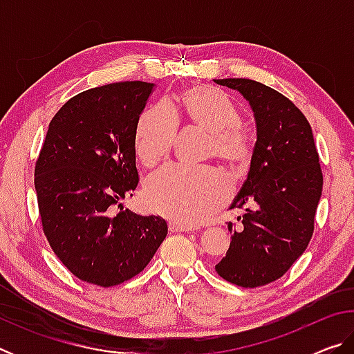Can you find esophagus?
<instances>
[{"instance_id": "esophagus-1", "label": "esophagus", "mask_w": 354, "mask_h": 354, "mask_svg": "<svg viewBox=\"0 0 354 354\" xmlns=\"http://www.w3.org/2000/svg\"><path fill=\"white\" fill-rule=\"evenodd\" d=\"M169 230L171 232H184V231H192V227L190 226H185V225H181V223H176V221H170Z\"/></svg>"}]
</instances>
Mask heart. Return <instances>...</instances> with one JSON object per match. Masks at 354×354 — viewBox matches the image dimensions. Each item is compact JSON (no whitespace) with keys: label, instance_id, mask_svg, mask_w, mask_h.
Listing matches in <instances>:
<instances>
[{"label":"heart","instance_id":"b5f03b06","mask_svg":"<svg viewBox=\"0 0 354 354\" xmlns=\"http://www.w3.org/2000/svg\"><path fill=\"white\" fill-rule=\"evenodd\" d=\"M185 122L209 134L207 158L231 170L243 169L253 158V140L242 128V112L220 91L190 88L183 97ZM179 118L170 103L162 101L142 113L136 128V153L151 167L170 153ZM230 194L225 178L214 169L165 165L147 179V206L179 223H200L212 215Z\"/></svg>","mask_w":354,"mask_h":354}]
</instances>
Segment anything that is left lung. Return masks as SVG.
I'll list each match as a JSON object with an SVG mask.
<instances>
[{"instance_id": "8db88e82", "label": "left lung", "mask_w": 354, "mask_h": 354, "mask_svg": "<svg viewBox=\"0 0 354 354\" xmlns=\"http://www.w3.org/2000/svg\"><path fill=\"white\" fill-rule=\"evenodd\" d=\"M241 92L254 112L257 139L247 181L231 209L245 214L230 250L215 266L221 278L241 287L279 279L308 248L323 175L314 136L303 112L283 93L245 77L214 80Z\"/></svg>"}]
</instances>
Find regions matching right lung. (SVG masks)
Masks as SVG:
<instances>
[{"mask_svg":"<svg viewBox=\"0 0 354 354\" xmlns=\"http://www.w3.org/2000/svg\"><path fill=\"white\" fill-rule=\"evenodd\" d=\"M153 87L127 81L77 93L53 117L35 160L46 241L86 283L111 287L134 278L169 231L159 215L122 205L139 184L136 128Z\"/></svg>","mask_w":354,"mask_h":354,"instance_id":"1","label":"right lung"}]
</instances>
